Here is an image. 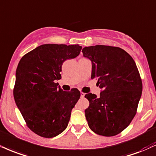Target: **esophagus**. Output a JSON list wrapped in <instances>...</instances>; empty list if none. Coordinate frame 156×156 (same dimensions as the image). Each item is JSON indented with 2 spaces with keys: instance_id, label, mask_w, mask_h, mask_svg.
Instances as JSON below:
<instances>
[{
  "instance_id": "1",
  "label": "esophagus",
  "mask_w": 156,
  "mask_h": 156,
  "mask_svg": "<svg viewBox=\"0 0 156 156\" xmlns=\"http://www.w3.org/2000/svg\"><path fill=\"white\" fill-rule=\"evenodd\" d=\"M84 96H85V94L83 92H80V97H81V98H83Z\"/></svg>"
}]
</instances>
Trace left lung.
Here are the masks:
<instances>
[{
	"instance_id": "obj_1",
	"label": "left lung",
	"mask_w": 156,
	"mask_h": 156,
	"mask_svg": "<svg viewBox=\"0 0 156 156\" xmlns=\"http://www.w3.org/2000/svg\"><path fill=\"white\" fill-rule=\"evenodd\" d=\"M83 56L91 62V78L97 80L99 97L86 94L89 106L85 115L91 130L112 136L121 133L136 115L141 98L142 80L134 60L119 47L96 45L86 46Z\"/></svg>"
}]
</instances>
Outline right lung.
Segmentation results:
<instances>
[{"label":"right lung","instance_id":"right-lung-1","mask_svg":"<svg viewBox=\"0 0 156 156\" xmlns=\"http://www.w3.org/2000/svg\"><path fill=\"white\" fill-rule=\"evenodd\" d=\"M78 44H44L22 57L16 70L15 102L27 126L46 138L65 130L71 111L80 99L77 89L64 91L56 80L65 60L79 55Z\"/></svg>","mask_w":156,"mask_h":156}]
</instances>
